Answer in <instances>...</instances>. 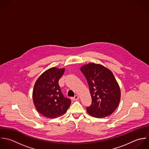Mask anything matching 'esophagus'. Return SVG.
<instances>
[{
  "instance_id": "obj_1",
  "label": "esophagus",
  "mask_w": 149,
  "mask_h": 149,
  "mask_svg": "<svg viewBox=\"0 0 149 149\" xmlns=\"http://www.w3.org/2000/svg\"><path fill=\"white\" fill-rule=\"evenodd\" d=\"M79 99V96H78V95H75L74 97H71V99L72 100H78Z\"/></svg>"
}]
</instances>
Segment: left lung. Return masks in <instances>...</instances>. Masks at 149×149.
<instances>
[{
  "label": "left lung",
  "mask_w": 149,
  "mask_h": 149,
  "mask_svg": "<svg viewBox=\"0 0 149 149\" xmlns=\"http://www.w3.org/2000/svg\"><path fill=\"white\" fill-rule=\"evenodd\" d=\"M80 70L85 77L92 97L88 114L96 118L111 115L117 108L121 90L113 72L104 66L95 63L84 65Z\"/></svg>",
  "instance_id": "obj_1"
}]
</instances>
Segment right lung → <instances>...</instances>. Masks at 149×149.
Wrapping results in <instances>:
<instances>
[{
    "instance_id": "1",
    "label": "right lung",
    "mask_w": 149,
    "mask_h": 149,
    "mask_svg": "<svg viewBox=\"0 0 149 149\" xmlns=\"http://www.w3.org/2000/svg\"><path fill=\"white\" fill-rule=\"evenodd\" d=\"M65 68H50L42 74L36 80L32 92L35 107L41 115L55 118L66 113L71 100L64 97L58 85Z\"/></svg>"
}]
</instances>
